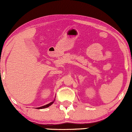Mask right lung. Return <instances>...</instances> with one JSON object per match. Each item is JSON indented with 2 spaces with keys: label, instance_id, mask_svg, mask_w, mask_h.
<instances>
[{
  "label": "right lung",
  "instance_id": "obj_1",
  "mask_svg": "<svg viewBox=\"0 0 132 132\" xmlns=\"http://www.w3.org/2000/svg\"><path fill=\"white\" fill-rule=\"evenodd\" d=\"M53 102H54V101H53V102H50V103H48V104H46V105H45V106H41V107L37 108V109H44V108H48V107H49L50 106H51L52 104L53 103Z\"/></svg>",
  "mask_w": 132,
  "mask_h": 132
}]
</instances>
